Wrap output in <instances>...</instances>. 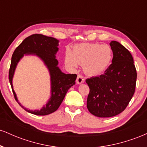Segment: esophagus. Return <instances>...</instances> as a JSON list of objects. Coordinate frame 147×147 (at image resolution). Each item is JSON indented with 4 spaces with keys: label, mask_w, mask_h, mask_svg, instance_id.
<instances>
[{
    "label": "esophagus",
    "mask_w": 147,
    "mask_h": 147,
    "mask_svg": "<svg viewBox=\"0 0 147 147\" xmlns=\"http://www.w3.org/2000/svg\"><path fill=\"white\" fill-rule=\"evenodd\" d=\"M85 82V79H84V77L82 76V75H77V83L80 84H82V83H84Z\"/></svg>",
    "instance_id": "obj_1"
}]
</instances>
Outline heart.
Segmentation results:
<instances>
[{
	"instance_id": "obj_1",
	"label": "heart",
	"mask_w": 147,
	"mask_h": 147,
	"mask_svg": "<svg viewBox=\"0 0 147 147\" xmlns=\"http://www.w3.org/2000/svg\"><path fill=\"white\" fill-rule=\"evenodd\" d=\"M112 58V50L109 45L83 43L75 45L72 52L66 50L65 61L71 68H77L79 63L84 65V70L88 75H99L109 68Z\"/></svg>"
}]
</instances>
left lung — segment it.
I'll return each mask as SVG.
<instances>
[{
    "mask_svg": "<svg viewBox=\"0 0 147 147\" xmlns=\"http://www.w3.org/2000/svg\"><path fill=\"white\" fill-rule=\"evenodd\" d=\"M113 57L103 75L87 79L89 112L99 117H111L125 110L136 86L137 72L129 50L119 42L110 43Z\"/></svg>",
    "mask_w": 147,
    "mask_h": 147,
    "instance_id": "left-lung-1",
    "label": "left lung"
}]
</instances>
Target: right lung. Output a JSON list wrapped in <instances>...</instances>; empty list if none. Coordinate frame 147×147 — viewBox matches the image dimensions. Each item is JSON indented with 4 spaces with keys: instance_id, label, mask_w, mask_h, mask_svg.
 I'll return each mask as SVG.
<instances>
[{
    "instance_id": "obj_1",
    "label": "right lung",
    "mask_w": 147,
    "mask_h": 147,
    "mask_svg": "<svg viewBox=\"0 0 147 147\" xmlns=\"http://www.w3.org/2000/svg\"><path fill=\"white\" fill-rule=\"evenodd\" d=\"M59 41L53 37L43 34L30 35L15 49L12 55L9 70V81L11 84L14 98L24 110L36 115H47L56 111L63 102L68 89L75 84L76 74H65L57 66L58 61L55 55L58 51ZM26 53H34L41 58L49 68L51 80V97L41 110L30 111L24 108L18 102L16 94L13 90L12 78L16 65L20 59Z\"/></svg>"
}]
</instances>
